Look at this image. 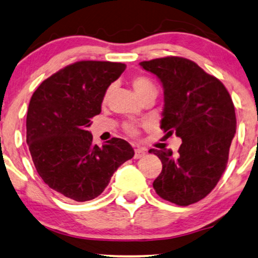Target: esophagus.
Segmentation results:
<instances>
[{
	"label": "esophagus",
	"mask_w": 258,
	"mask_h": 258,
	"mask_svg": "<svg viewBox=\"0 0 258 258\" xmlns=\"http://www.w3.org/2000/svg\"><path fill=\"white\" fill-rule=\"evenodd\" d=\"M146 154H147L146 150L142 149V148H136V149H135V155H134V158L139 160V158L143 157Z\"/></svg>",
	"instance_id": "obj_1"
}]
</instances>
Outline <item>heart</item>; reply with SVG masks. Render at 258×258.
I'll use <instances>...</instances> for the list:
<instances>
[{
	"label": "heart",
	"instance_id": "heart-1",
	"mask_svg": "<svg viewBox=\"0 0 258 258\" xmlns=\"http://www.w3.org/2000/svg\"><path fill=\"white\" fill-rule=\"evenodd\" d=\"M132 86L134 88V90H135V93L137 94V96H139L141 100H143L144 97L148 96V95H150V94L156 95V86H155L153 81H151L150 79H148V77H146V76L134 77L132 81ZM109 93H110V90H108L107 93H105L104 100H107L108 98ZM125 130L130 134H136V129L134 128L133 125H126Z\"/></svg>",
	"mask_w": 258,
	"mask_h": 258
}]
</instances>
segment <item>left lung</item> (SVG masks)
<instances>
[{
    "label": "left lung",
    "mask_w": 258,
    "mask_h": 258,
    "mask_svg": "<svg viewBox=\"0 0 258 258\" xmlns=\"http://www.w3.org/2000/svg\"><path fill=\"white\" fill-rule=\"evenodd\" d=\"M164 90L161 129L181 137L178 153L150 149L162 162L153 186L160 197L189 206L204 199L225 170L236 133L232 100L223 83L190 59L168 56L140 63Z\"/></svg>",
    "instance_id": "left-lung-1"
}]
</instances>
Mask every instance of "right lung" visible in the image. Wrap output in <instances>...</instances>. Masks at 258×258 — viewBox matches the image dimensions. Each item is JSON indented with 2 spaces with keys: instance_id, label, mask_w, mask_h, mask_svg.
I'll list each match as a JSON object with an SVG mask.
<instances>
[{
  "instance_id": "1",
  "label": "right lung",
  "mask_w": 258,
  "mask_h": 258,
  "mask_svg": "<svg viewBox=\"0 0 258 258\" xmlns=\"http://www.w3.org/2000/svg\"><path fill=\"white\" fill-rule=\"evenodd\" d=\"M124 69L116 62L73 63L44 80L31 96L27 114L31 158L45 184L63 197L94 200L135 154L126 141L116 137L98 147L88 132L108 87Z\"/></svg>"
}]
</instances>
